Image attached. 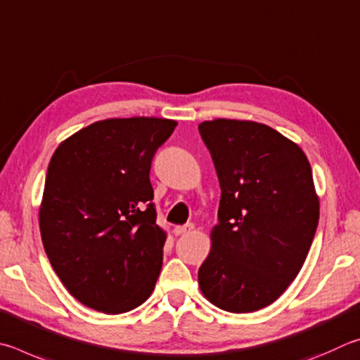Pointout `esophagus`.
Listing matches in <instances>:
<instances>
[{
	"instance_id": "34e87169",
	"label": "esophagus",
	"mask_w": 360,
	"mask_h": 360,
	"mask_svg": "<svg viewBox=\"0 0 360 360\" xmlns=\"http://www.w3.org/2000/svg\"><path fill=\"white\" fill-rule=\"evenodd\" d=\"M194 231V226L191 223H188L185 226H176L174 229V234L175 236H185V234H190V232Z\"/></svg>"
}]
</instances>
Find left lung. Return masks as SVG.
<instances>
[{
	"instance_id": "left-lung-1",
	"label": "left lung",
	"mask_w": 360,
	"mask_h": 360,
	"mask_svg": "<svg viewBox=\"0 0 360 360\" xmlns=\"http://www.w3.org/2000/svg\"><path fill=\"white\" fill-rule=\"evenodd\" d=\"M199 132L221 188L200 292L226 311L261 310L286 291L310 251L319 221L310 162L291 139L250 120H210Z\"/></svg>"
}]
</instances>
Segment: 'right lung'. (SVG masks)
Instances as JSON below:
<instances>
[{"label":"right lung","instance_id":"right-lung-1","mask_svg":"<svg viewBox=\"0 0 360 360\" xmlns=\"http://www.w3.org/2000/svg\"><path fill=\"white\" fill-rule=\"evenodd\" d=\"M175 126L156 117L101 120L65 139L49 162L42 245L88 308L126 313L153 292L167 234L156 224L150 166Z\"/></svg>","mask_w":360,"mask_h":360}]
</instances>
